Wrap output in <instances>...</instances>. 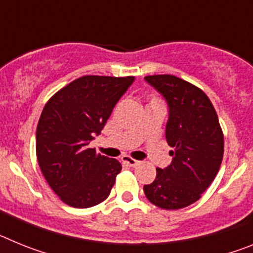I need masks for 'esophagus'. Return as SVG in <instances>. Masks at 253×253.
<instances>
[{
  "instance_id": "esophagus-1",
  "label": "esophagus",
  "mask_w": 253,
  "mask_h": 253,
  "mask_svg": "<svg viewBox=\"0 0 253 253\" xmlns=\"http://www.w3.org/2000/svg\"><path fill=\"white\" fill-rule=\"evenodd\" d=\"M122 161H123V163H125V165H126V166H129V167H135V166H138V165H139V161L133 160V158L128 157V156H124V157L122 158Z\"/></svg>"
}]
</instances>
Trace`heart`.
<instances>
[{
    "mask_svg": "<svg viewBox=\"0 0 253 253\" xmlns=\"http://www.w3.org/2000/svg\"><path fill=\"white\" fill-rule=\"evenodd\" d=\"M152 101H157V100H152Z\"/></svg>",
    "mask_w": 253,
    "mask_h": 253,
    "instance_id": "1",
    "label": "heart"
}]
</instances>
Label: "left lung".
<instances>
[{"label": "left lung", "instance_id": "8db88e82", "mask_svg": "<svg viewBox=\"0 0 253 253\" xmlns=\"http://www.w3.org/2000/svg\"><path fill=\"white\" fill-rule=\"evenodd\" d=\"M169 106L166 140L172 162L157 169L144 185L147 199L162 209H181L200 199L219 171L224 139L209 97L194 84L171 75L144 77Z\"/></svg>", "mask_w": 253, "mask_h": 253}]
</instances>
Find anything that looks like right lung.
Listing matches in <instances>:
<instances>
[{
  "label": "right lung",
  "mask_w": 253,
  "mask_h": 253,
  "mask_svg": "<svg viewBox=\"0 0 253 253\" xmlns=\"http://www.w3.org/2000/svg\"><path fill=\"white\" fill-rule=\"evenodd\" d=\"M135 78L84 76L58 91L44 106L37 128V157L60 200L90 208L109 196L122 165L88 144Z\"/></svg>",
  "instance_id": "1"
}]
</instances>
